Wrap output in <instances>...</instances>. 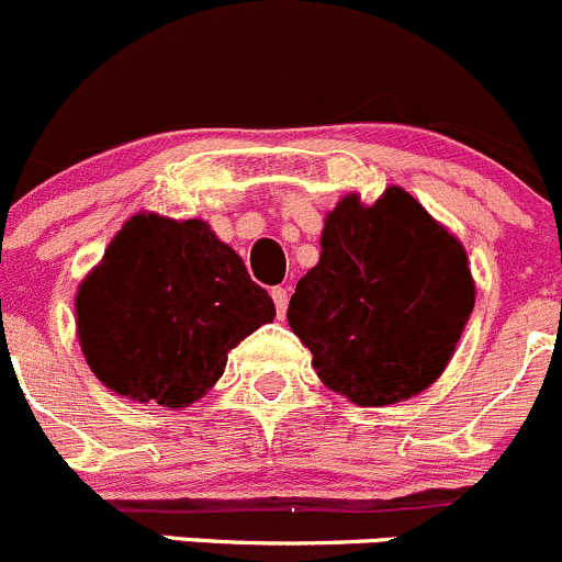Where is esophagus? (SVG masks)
<instances>
[{
	"label": "esophagus",
	"mask_w": 562,
	"mask_h": 562,
	"mask_svg": "<svg viewBox=\"0 0 562 562\" xmlns=\"http://www.w3.org/2000/svg\"><path fill=\"white\" fill-rule=\"evenodd\" d=\"M270 294H273V303H276V311H279V316L286 314V303H289V292L283 286H273L270 289Z\"/></svg>",
	"instance_id": "esophagus-1"
}]
</instances>
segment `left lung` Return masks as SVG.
<instances>
[{"instance_id": "1", "label": "left lung", "mask_w": 562, "mask_h": 562, "mask_svg": "<svg viewBox=\"0 0 562 562\" xmlns=\"http://www.w3.org/2000/svg\"><path fill=\"white\" fill-rule=\"evenodd\" d=\"M319 246L286 311L316 376L360 407L418 396L446 371L475 305L464 246L396 186L369 207L344 196Z\"/></svg>"}]
</instances>
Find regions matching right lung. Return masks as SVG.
I'll use <instances>...</instances> for the list:
<instances>
[{
  "instance_id": "1",
  "label": "right lung",
  "mask_w": 562,
  "mask_h": 562,
  "mask_svg": "<svg viewBox=\"0 0 562 562\" xmlns=\"http://www.w3.org/2000/svg\"><path fill=\"white\" fill-rule=\"evenodd\" d=\"M276 305L204 221L138 213L76 294L81 352L109 391L188 407Z\"/></svg>"
}]
</instances>
